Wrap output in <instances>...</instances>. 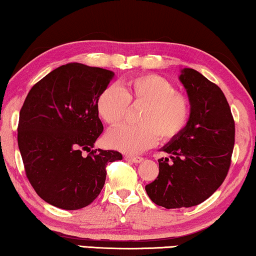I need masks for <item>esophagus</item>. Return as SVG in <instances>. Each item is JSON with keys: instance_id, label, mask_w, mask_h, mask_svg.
<instances>
[{"instance_id": "1", "label": "esophagus", "mask_w": 256, "mask_h": 256, "mask_svg": "<svg viewBox=\"0 0 256 256\" xmlns=\"http://www.w3.org/2000/svg\"><path fill=\"white\" fill-rule=\"evenodd\" d=\"M124 158H126V160L132 161V162H135V164H140V162H142V160H143L142 156H126Z\"/></svg>"}]
</instances>
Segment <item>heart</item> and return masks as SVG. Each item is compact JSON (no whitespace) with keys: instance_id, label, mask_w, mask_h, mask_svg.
Segmentation results:
<instances>
[{"instance_id":"1","label":"heart","mask_w":256,"mask_h":256,"mask_svg":"<svg viewBox=\"0 0 256 256\" xmlns=\"http://www.w3.org/2000/svg\"><path fill=\"white\" fill-rule=\"evenodd\" d=\"M142 104L135 126H121L110 132V146L127 153H140L158 140L178 137L188 126L191 106L188 97L175 92L174 84L156 74H140L124 80L120 88L108 86L98 94L96 111L106 124L122 122L128 105Z\"/></svg>"}]
</instances>
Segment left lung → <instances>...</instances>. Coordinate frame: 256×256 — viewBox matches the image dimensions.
Here are the masks:
<instances>
[{
  "label": "left lung",
  "mask_w": 256,
  "mask_h": 256,
  "mask_svg": "<svg viewBox=\"0 0 256 256\" xmlns=\"http://www.w3.org/2000/svg\"><path fill=\"white\" fill-rule=\"evenodd\" d=\"M180 81L186 89L191 114L186 129L161 148L159 175L145 186L156 205L167 210L205 202L221 186L231 164L234 120L218 86L194 68H184Z\"/></svg>",
  "instance_id": "8db88e82"
}]
</instances>
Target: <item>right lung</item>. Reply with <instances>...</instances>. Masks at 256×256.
Listing matches in <instances>:
<instances>
[{"label": "right lung", "mask_w": 256, "mask_h": 256, "mask_svg": "<svg viewBox=\"0 0 256 256\" xmlns=\"http://www.w3.org/2000/svg\"><path fill=\"white\" fill-rule=\"evenodd\" d=\"M113 76L70 62L35 84L24 102L19 151L30 186L50 205L68 210L90 205L105 184L106 164L122 159L118 151L92 150L104 129L96 98Z\"/></svg>", "instance_id": "obj_1"}]
</instances>
